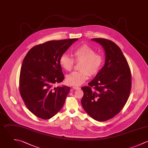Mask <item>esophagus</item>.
Segmentation results:
<instances>
[{"label":"esophagus","instance_id":"esophagus-1","mask_svg":"<svg viewBox=\"0 0 148 148\" xmlns=\"http://www.w3.org/2000/svg\"><path fill=\"white\" fill-rule=\"evenodd\" d=\"M73 89H74V90H77V89H80V88L79 87H77V86H73Z\"/></svg>","mask_w":148,"mask_h":148}]
</instances>
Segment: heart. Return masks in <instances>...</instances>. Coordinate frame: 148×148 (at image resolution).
Instances as JSON below:
<instances>
[{
	"instance_id": "heart-1",
	"label": "heart",
	"mask_w": 148,
	"mask_h": 148,
	"mask_svg": "<svg viewBox=\"0 0 148 148\" xmlns=\"http://www.w3.org/2000/svg\"><path fill=\"white\" fill-rule=\"evenodd\" d=\"M74 60L81 62L79 70L74 72L66 77V82L69 85L80 86L86 81L90 74L95 75L99 73L104 62L103 56L96 53L90 46L84 44L78 47L73 52ZM61 67L66 71H71L74 66V60L67 54H63L59 60Z\"/></svg>"
}]
</instances>
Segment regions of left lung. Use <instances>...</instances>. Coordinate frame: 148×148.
<instances>
[{"label": "left lung", "instance_id": "8db88e82", "mask_svg": "<svg viewBox=\"0 0 148 148\" xmlns=\"http://www.w3.org/2000/svg\"><path fill=\"white\" fill-rule=\"evenodd\" d=\"M92 40L103 47L106 60L89 86L81 88V104L91 118L103 122L112 118L125 106L130 93L132 75L127 60L115 43L105 38Z\"/></svg>", "mask_w": 148, "mask_h": 148}]
</instances>
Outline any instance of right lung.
<instances>
[{
    "instance_id": "right-lung-1",
    "label": "right lung",
    "mask_w": 148,
    "mask_h": 148,
    "mask_svg": "<svg viewBox=\"0 0 148 148\" xmlns=\"http://www.w3.org/2000/svg\"><path fill=\"white\" fill-rule=\"evenodd\" d=\"M78 38L52 40L31 48L22 64L19 75L21 96L28 110L43 119L55 116L63 107L70 88H52L64 75L61 56Z\"/></svg>"
}]
</instances>
